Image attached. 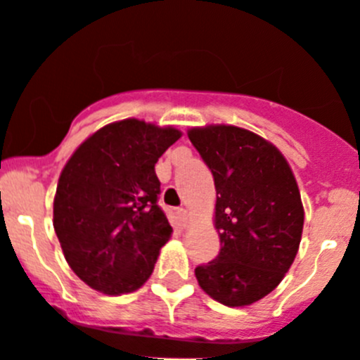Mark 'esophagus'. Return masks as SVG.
Masks as SVG:
<instances>
[{"mask_svg": "<svg viewBox=\"0 0 360 360\" xmlns=\"http://www.w3.org/2000/svg\"><path fill=\"white\" fill-rule=\"evenodd\" d=\"M176 213H177V217H179L181 222H183V224H186V222H188V210L177 208Z\"/></svg>", "mask_w": 360, "mask_h": 360, "instance_id": "34e87169", "label": "esophagus"}]
</instances>
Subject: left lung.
<instances>
[{"mask_svg":"<svg viewBox=\"0 0 360 360\" xmlns=\"http://www.w3.org/2000/svg\"><path fill=\"white\" fill-rule=\"evenodd\" d=\"M188 138L212 170L220 251L197 265L200 289L222 305L267 296L296 258L303 204L289 163L276 147L245 129L210 125Z\"/></svg>","mask_w":360,"mask_h":360,"instance_id":"left-lung-1","label":"left lung"}]
</instances>
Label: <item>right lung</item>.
<instances>
[{
    "label": "right lung",
    "instance_id": "1",
    "mask_svg": "<svg viewBox=\"0 0 360 360\" xmlns=\"http://www.w3.org/2000/svg\"><path fill=\"white\" fill-rule=\"evenodd\" d=\"M181 138L172 127L122 120L70 158L53 200V228L73 273L103 294L140 289L172 226L154 165Z\"/></svg>",
    "mask_w": 360,
    "mask_h": 360
}]
</instances>
